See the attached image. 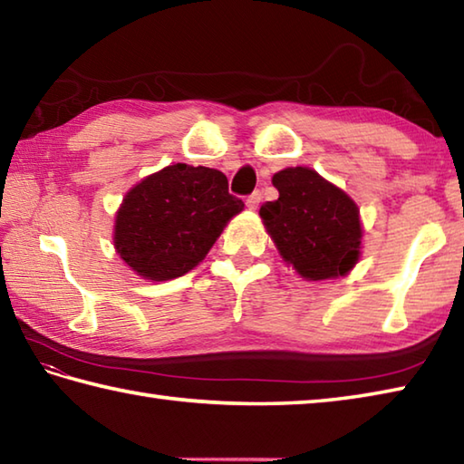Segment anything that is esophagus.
Returning a JSON list of instances; mask_svg holds the SVG:
<instances>
[{"label":"esophagus","mask_w":464,"mask_h":464,"mask_svg":"<svg viewBox=\"0 0 464 464\" xmlns=\"http://www.w3.org/2000/svg\"><path fill=\"white\" fill-rule=\"evenodd\" d=\"M259 203H261V193H259V190H256V193H251L247 197V207L253 208V211H256V208L259 207Z\"/></svg>","instance_id":"obj_1"}]
</instances>
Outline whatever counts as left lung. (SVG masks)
I'll return each instance as SVG.
<instances>
[{
    "label": "left lung",
    "mask_w": 464,
    "mask_h": 464,
    "mask_svg": "<svg viewBox=\"0 0 464 464\" xmlns=\"http://www.w3.org/2000/svg\"><path fill=\"white\" fill-rule=\"evenodd\" d=\"M279 190L259 215L281 257L304 279L346 276L356 266L362 225L356 203L307 167H289L271 179Z\"/></svg>",
    "instance_id": "left-lung-1"
}]
</instances>
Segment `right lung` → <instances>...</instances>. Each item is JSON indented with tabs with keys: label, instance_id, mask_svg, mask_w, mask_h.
I'll return each mask as SVG.
<instances>
[{
	"label": "right lung",
	"instance_id": "add662e5",
	"mask_svg": "<svg viewBox=\"0 0 464 464\" xmlns=\"http://www.w3.org/2000/svg\"><path fill=\"white\" fill-rule=\"evenodd\" d=\"M243 201L221 170L177 162L142 179L116 213L114 247L136 276L167 281L203 261Z\"/></svg>",
	"mask_w": 464,
	"mask_h": 464
}]
</instances>
